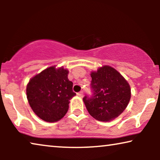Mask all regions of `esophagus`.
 Masks as SVG:
<instances>
[{
  "label": "esophagus",
  "instance_id": "1",
  "mask_svg": "<svg viewBox=\"0 0 160 160\" xmlns=\"http://www.w3.org/2000/svg\"><path fill=\"white\" fill-rule=\"evenodd\" d=\"M77 95L79 96V97H81V98H82L83 95H84V92H83V91L79 92L77 93Z\"/></svg>",
  "mask_w": 160,
  "mask_h": 160
}]
</instances>
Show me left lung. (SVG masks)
<instances>
[{"label": "left lung", "instance_id": "obj_1", "mask_svg": "<svg viewBox=\"0 0 160 160\" xmlns=\"http://www.w3.org/2000/svg\"><path fill=\"white\" fill-rule=\"evenodd\" d=\"M90 76L93 95L83 98L85 106L98 121H112L125 110L130 102V84L121 73L109 65L98 68L91 72Z\"/></svg>", "mask_w": 160, "mask_h": 160}]
</instances>
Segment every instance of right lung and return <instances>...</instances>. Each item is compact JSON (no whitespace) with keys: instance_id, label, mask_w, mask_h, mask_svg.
I'll return each instance as SVG.
<instances>
[{"instance_id":"right-lung-1","label":"right lung","mask_w":160,"mask_h":160,"mask_svg":"<svg viewBox=\"0 0 160 160\" xmlns=\"http://www.w3.org/2000/svg\"><path fill=\"white\" fill-rule=\"evenodd\" d=\"M68 69L54 65L36 74L28 83V102L43 121L56 122L66 114L69 100L76 95L73 82L68 78Z\"/></svg>"}]
</instances>
